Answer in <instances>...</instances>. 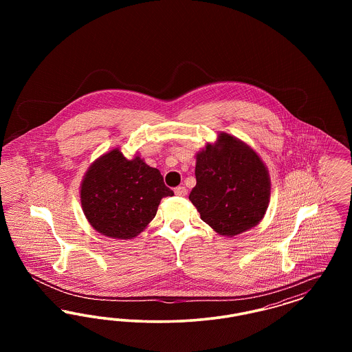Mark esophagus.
<instances>
[{
  "instance_id": "1",
  "label": "esophagus",
  "mask_w": 352,
  "mask_h": 352,
  "mask_svg": "<svg viewBox=\"0 0 352 352\" xmlns=\"http://www.w3.org/2000/svg\"><path fill=\"white\" fill-rule=\"evenodd\" d=\"M174 192H175V195L184 197V195L187 194V188H186L184 186H178V187H175V188H174Z\"/></svg>"
}]
</instances>
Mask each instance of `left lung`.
<instances>
[{"mask_svg": "<svg viewBox=\"0 0 352 352\" xmlns=\"http://www.w3.org/2000/svg\"><path fill=\"white\" fill-rule=\"evenodd\" d=\"M197 186L188 199L215 232L232 237L256 227L268 210L270 177L260 155L231 134L197 153Z\"/></svg>", "mask_w": 352, "mask_h": 352, "instance_id": "obj_1", "label": "left lung"}]
</instances>
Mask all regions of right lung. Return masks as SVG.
I'll list each match as a JSON object with an SVG mask.
<instances>
[{"label":"right lung","instance_id":"add662e5","mask_svg":"<svg viewBox=\"0 0 352 352\" xmlns=\"http://www.w3.org/2000/svg\"><path fill=\"white\" fill-rule=\"evenodd\" d=\"M173 195L158 168L146 165L138 154L125 158L118 148L95 160L80 184L82 208L91 227L120 240L141 234L161 199Z\"/></svg>","mask_w":352,"mask_h":352}]
</instances>
